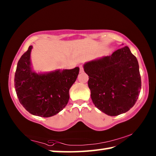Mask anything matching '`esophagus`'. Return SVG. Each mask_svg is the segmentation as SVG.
<instances>
[{
	"label": "esophagus",
	"mask_w": 156,
	"mask_h": 156,
	"mask_svg": "<svg viewBox=\"0 0 156 156\" xmlns=\"http://www.w3.org/2000/svg\"><path fill=\"white\" fill-rule=\"evenodd\" d=\"M80 73L83 72V65H80Z\"/></svg>",
	"instance_id": "esophagus-1"
}]
</instances>
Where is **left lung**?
<instances>
[{
	"label": "left lung",
	"instance_id": "8db88e82",
	"mask_svg": "<svg viewBox=\"0 0 156 156\" xmlns=\"http://www.w3.org/2000/svg\"><path fill=\"white\" fill-rule=\"evenodd\" d=\"M84 71L93 103L111 116L125 113L136 104L141 89L138 60L127 46L110 56L87 62Z\"/></svg>",
	"mask_w": 156,
	"mask_h": 156
}]
</instances>
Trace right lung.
Instances as JSON below:
<instances>
[{"label": "right lung", "mask_w": 156, "mask_h": 156, "mask_svg": "<svg viewBox=\"0 0 156 156\" xmlns=\"http://www.w3.org/2000/svg\"><path fill=\"white\" fill-rule=\"evenodd\" d=\"M28 50L18 60L14 77V86L18 100L31 114L48 118L55 115L67 105L69 89L79 73L78 67L72 69H56L36 73L31 62Z\"/></svg>", "instance_id": "right-lung-1"}]
</instances>
